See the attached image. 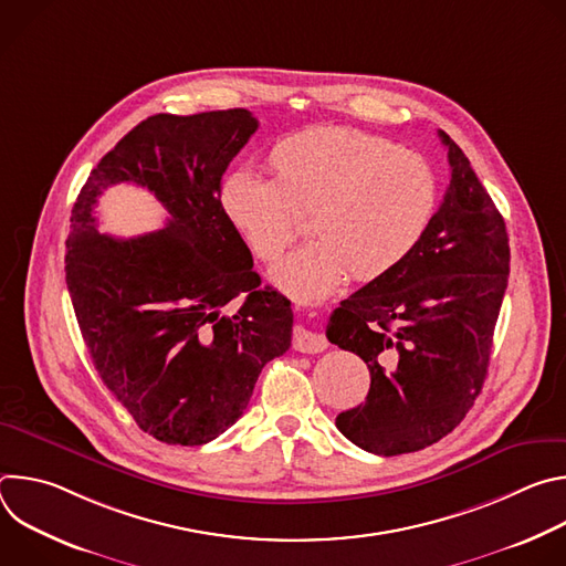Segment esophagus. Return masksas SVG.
<instances>
[{
    "instance_id": "obj_1",
    "label": "esophagus",
    "mask_w": 566,
    "mask_h": 566,
    "mask_svg": "<svg viewBox=\"0 0 566 566\" xmlns=\"http://www.w3.org/2000/svg\"><path fill=\"white\" fill-rule=\"evenodd\" d=\"M327 347H329V343L322 334L311 332L304 325H297L293 329V349H297L302 354H319V352H325Z\"/></svg>"
}]
</instances>
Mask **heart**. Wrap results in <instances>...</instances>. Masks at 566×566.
<instances>
[{
  "mask_svg": "<svg viewBox=\"0 0 566 566\" xmlns=\"http://www.w3.org/2000/svg\"><path fill=\"white\" fill-rule=\"evenodd\" d=\"M273 179L228 175L219 203L262 262L277 260L308 214L313 241L280 260L271 280L295 300L329 295L347 275L371 282L394 271L423 237L437 179L415 151L354 127H311L269 154Z\"/></svg>",
  "mask_w": 566,
  "mask_h": 566,
  "instance_id": "b5f03b06",
  "label": "heart"
}]
</instances>
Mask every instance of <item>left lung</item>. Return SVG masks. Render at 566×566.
Returning <instances> with one entry per match:
<instances>
[{
  "instance_id": "8db88e82",
  "label": "left lung",
  "mask_w": 566,
  "mask_h": 566,
  "mask_svg": "<svg viewBox=\"0 0 566 566\" xmlns=\"http://www.w3.org/2000/svg\"><path fill=\"white\" fill-rule=\"evenodd\" d=\"M450 186L415 251L340 302L329 343L367 363L365 402L336 417L358 448L394 457L452 432L486 380L509 284L506 223L446 134Z\"/></svg>"
}]
</instances>
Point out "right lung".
I'll return each instance as SVG.
<instances>
[{
  "instance_id": "add662e5",
  "label": "right lung",
  "mask_w": 566,
  "mask_h": 566,
  "mask_svg": "<svg viewBox=\"0 0 566 566\" xmlns=\"http://www.w3.org/2000/svg\"><path fill=\"white\" fill-rule=\"evenodd\" d=\"M258 125L249 109L149 116L101 158L71 210L66 289L90 356L136 426L170 446L226 432L262 367L291 347V302L260 286L219 203L221 177ZM116 182L149 189L167 226L101 235L93 208Z\"/></svg>"
}]
</instances>
